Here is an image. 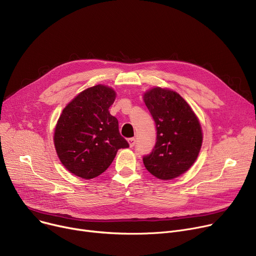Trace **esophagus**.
<instances>
[{"label":"esophagus","instance_id":"1","mask_svg":"<svg viewBox=\"0 0 256 256\" xmlns=\"http://www.w3.org/2000/svg\"><path fill=\"white\" fill-rule=\"evenodd\" d=\"M128 142L130 147H134V144H136V139H134V138H130V139L128 140Z\"/></svg>","mask_w":256,"mask_h":256}]
</instances>
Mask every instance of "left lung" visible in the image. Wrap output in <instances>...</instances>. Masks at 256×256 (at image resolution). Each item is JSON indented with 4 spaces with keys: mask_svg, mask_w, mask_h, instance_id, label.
I'll use <instances>...</instances> for the list:
<instances>
[{
    "mask_svg": "<svg viewBox=\"0 0 256 256\" xmlns=\"http://www.w3.org/2000/svg\"><path fill=\"white\" fill-rule=\"evenodd\" d=\"M143 98L158 130L154 148L143 158L144 166L154 177L172 180L196 160L202 143L200 124L187 102L172 90L153 88Z\"/></svg>",
    "mask_w": 256,
    "mask_h": 256,
    "instance_id": "1",
    "label": "left lung"
}]
</instances>
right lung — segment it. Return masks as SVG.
Segmentation results:
<instances>
[{"label": "right lung", "instance_id": "obj_1", "mask_svg": "<svg viewBox=\"0 0 256 256\" xmlns=\"http://www.w3.org/2000/svg\"><path fill=\"white\" fill-rule=\"evenodd\" d=\"M116 92L103 84L77 94L68 104L54 128L58 156L70 173L83 179L98 177L112 164L118 149L128 143L109 112Z\"/></svg>", "mask_w": 256, "mask_h": 256}]
</instances>
